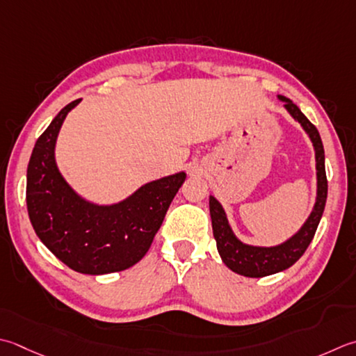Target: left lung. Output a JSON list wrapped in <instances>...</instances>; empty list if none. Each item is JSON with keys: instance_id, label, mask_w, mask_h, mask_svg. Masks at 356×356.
I'll use <instances>...</instances> for the list:
<instances>
[{"instance_id": "1", "label": "left lung", "mask_w": 356, "mask_h": 356, "mask_svg": "<svg viewBox=\"0 0 356 356\" xmlns=\"http://www.w3.org/2000/svg\"><path fill=\"white\" fill-rule=\"evenodd\" d=\"M277 97L285 103L284 106L289 111L290 115L293 117L298 123H301L302 129L307 132L313 143V148H315L318 180L316 202L309 216V219L304 222V225L299 228V232L291 236L290 239L275 247H254L248 245V243H243L236 238L232 227L228 224L224 208H222V205L213 196H210V214L213 224V234L216 243H218V252L222 257V261H224V264L229 270H233L234 273L247 277H264L268 275H275L293 266L310 245L313 236H315L316 228L319 225V220L323 218L327 200L324 146L321 142V137H319V132L315 128V124L310 123L309 118L301 113V109H299L293 102L289 100L287 97L284 95Z\"/></svg>"}]
</instances>
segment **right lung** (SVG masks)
Masks as SVG:
<instances>
[{"instance_id":"1","label":"right lung","mask_w":356,"mask_h":356,"mask_svg":"<svg viewBox=\"0 0 356 356\" xmlns=\"http://www.w3.org/2000/svg\"><path fill=\"white\" fill-rule=\"evenodd\" d=\"M79 103L63 108L33 146L27 166V213L40 241L69 268L85 275L114 273L132 267L148 252L186 174L152 180L113 205L80 197L55 162L60 128Z\"/></svg>"}]
</instances>
